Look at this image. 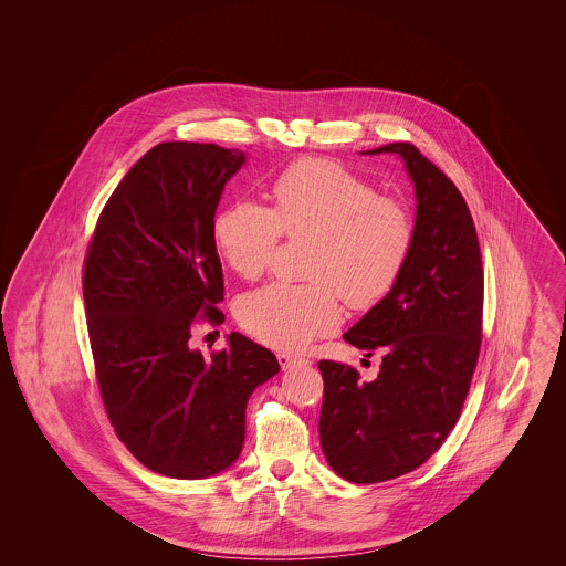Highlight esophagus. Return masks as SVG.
<instances>
[{"instance_id":"obj_1","label":"esophagus","mask_w":566,"mask_h":566,"mask_svg":"<svg viewBox=\"0 0 566 566\" xmlns=\"http://www.w3.org/2000/svg\"><path fill=\"white\" fill-rule=\"evenodd\" d=\"M277 363H280V367L284 369V371H291V369H295L298 365H307L310 360H305V358H298V356H293V354H277Z\"/></svg>"}]
</instances>
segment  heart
I'll return each mask as SVG.
<instances>
[{
    "label": "heart",
    "instance_id": "1",
    "mask_svg": "<svg viewBox=\"0 0 566 566\" xmlns=\"http://www.w3.org/2000/svg\"><path fill=\"white\" fill-rule=\"evenodd\" d=\"M273 206L235 201L212 224L224 263L245 280L270 268L280 235L314 233L305 284L271 282L243 295L238 318L273 350H303L342 323L339 293L369 307L399 280L413 245V218L363 176L333 161H296L271 185Z\"/></svg>",
    "mask_w": 566,
    "mask_h": 566
}]
</instances>
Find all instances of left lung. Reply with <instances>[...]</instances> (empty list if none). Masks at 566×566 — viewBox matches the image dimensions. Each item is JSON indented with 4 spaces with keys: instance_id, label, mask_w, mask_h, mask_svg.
Listing matches in <instances>:
<instances>
[{
    "instance_id": "obj_1",
    "label": "left lung",
    "mask_w": 566,
    "mask_h": 566,
    "mask_svg": "<svg viewBox=\"0 0 566 566\" xmlns=\"http://www.w3.org/2000/svg\"><path fill=\"white\" fill-rule=\"evenodd\" d=\"M399 155L416 192V235L390 293L344 339L381 352L374 381L321 360V446L354 484L395 480L439 450L467 399L482 344L484 271L475 224L454 182L409 142L360 155Z\"/></svg>"
}]
</instances>
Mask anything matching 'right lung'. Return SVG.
Listing matches in <instances>:
<instances>
[{
    "mask_svg": "<svg viewBox=\"0 0 566 566\" xmlns=\"http://www.w3.org/2000/svg\"><path fill=\"white\" fill-rule=\"evenodd\" d=\"M242 150L163 142L148 150L97 220L82 293L99 392L118 439L176 480L229 469L243 448L245 403L280 371L240 333L210 360L190 348L197 318L220 324L224 295L212 224Z\"/></svg>",
    "mask_w": 566,
    "mask_h": 566,
    "instance_id": "1",
    "label": "right lung"
}]
</instances>
